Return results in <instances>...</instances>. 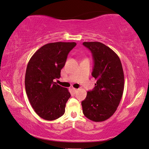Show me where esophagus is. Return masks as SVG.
I'll list each match as a JSON object with an SVG mask.
<instances>
[{
    "label": "esophagus",
    "instance_id": "34e87169",
    "mask_svg": "<svg viewBox=\"0 0 149 149\" xmlns=\"http://www.w3.org/2000/svg\"><path fill=\"white\" fill-rule=\"evenodd\" d=\"M72 91H73V93H76L77 91H78V89H76V88H72Z\"/></svg>",
    "mask_w": 149,
    "mask_h": 149
}]
</instances>
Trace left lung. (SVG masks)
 <instances>
[{
  "mask_svg": "<svg viewBox=\"0 0 149 149\" xmlns=\"http://www.w3.org/2000/svg\"><path fill=\"white\" fill-rule=\"evenodd\" d=\"M92 54L91 75L96 79L95 87L87 91L81 104L83 113L95 122L109 119L117 111L124 89V74L121 60L115 52L100 42H84Z\"/></svg>",
  "mask_w": 149,
  "mask_h": 149,
  "instance_id": "1",
  "label": "left lung"
}]
</instances>
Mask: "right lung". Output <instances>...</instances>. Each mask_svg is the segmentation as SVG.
Returning <instances> with one entry per match:
<instances>
[{
    "label": "right lung",
    "mask_w": 149,
    "mask_h": 149,
    "mask_svg": "<svg viewBox=\"0 0 149 149\" xmlns=\"http://www.w3.org/2000/svg\"><path fill=\"white\" fill-rule=\"evenodd\" d=\"M76 45L74 42L46 44L28 62L25 75L26 94L34 111L42 119L53 121L65 113L70 93L54 80L60 77L68 54Z\"/></svg>",
    "instance_id": "obj_1"
}]
</instances>
